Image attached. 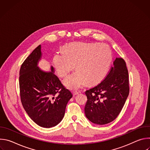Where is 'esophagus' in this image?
Masks as SVG:
<instances>
[{"instance_id":"1","label":"esophagus","mask_w":150,"mask_h":150,"mask_svg":"<svg viewBox=\"0 0 150 150\" xmlns=\"http://www.w3.org/2000/svg\"><path fill=\"white\" fill-rule=\"evenodd\" d=\"M78 94H79V92H78V91H74V92H73V95H74V96L78 95Z\"/></svg>"}]
</instances>
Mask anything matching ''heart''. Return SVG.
Listing matches in <instances>:
<instances>
[{"label":"heart","mask_w":150,"mask_h":150,"mask_svg":"<svg viewBox=\"0 0 150 150\" xmlns=\"http://www.w3.org/2000/svg\"><path fill=\"white\" fill-rule=\"evenodd\" d=\"M112 60V53L105 45L97 43H71L56 52L53 58L58 75L67 76L75 68L78 70L64 81L70 89L78 90L85 82L94 83L101 81L108 74Z\"/></svg>","instance_id":"b5f03b06"}]
</instances>
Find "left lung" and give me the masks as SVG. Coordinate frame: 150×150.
<instances>
[{
    "label": "left lung",
    "mask_w": 150,
    "mask_h": 150,
    "mask_svg": "<svg viewBox=\"0 0 150 150\" xmlns=\"http://www.w3.org/2000/svg\"><path fill=\"white\" fill-rule=\"evenodd\" d=\"M129 75L125 60L116 58L105 79L87 90L84 112L93 123L105 125L114 120L121 112L129 95Z\"/></svg>",
    "instance_id": "8db88e82"
}]
</instances>
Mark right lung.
Returning a JSON list of instances; mask_svg holds the SVG:
<instances>
[{
    "instance_id": "right-lung-1",
    "label": "right lung",
    "mask_w": 150,
    "mask_h": 150,
    "mask_svg": "<svg viewBox=\"0 0 150 150\" xmlns=\"http://www.w3.org/2000/svg\"><path fill=\"white\" fill-rule=\"evenodd\" d=\"M41 55L39 45L21 65L19 79L20 96L29 117L40 126L49 128L61 122L72 94L54 74L52 66L51 72L39 68L38 63Z\"/></svg>"
}]
</instances>
